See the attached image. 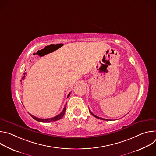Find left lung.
I'll use <instances>...</instances> for the list:
<instances>
[{
	"mask_svg": "<svg viewBox=\"0 0 156 156\" xmlns=\"http://www.w3.org/2000/svg\"><path fill=\"white\" fill-rule=\"evenodd\" d=\"M90 112H91V114L94 117H96V118H97V119H101V120H108V119H103V118H101V117H98V116H96V115H95L94 114H93L91 112V110H90Z\"/></svg>",
	"mask_w": 156,
	"mask_h": 156,
	"instance_id": "1",
	"label": "left lung"
}]
</instances>
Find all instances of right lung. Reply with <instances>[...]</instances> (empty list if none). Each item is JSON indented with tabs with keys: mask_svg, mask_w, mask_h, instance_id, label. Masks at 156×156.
Segmentation results:
<instances>
[{
	"mask_svg": "<svg viewBox=\"0 0 156 156\" xmlns=\"http://www.w3.org/2000/svg\"><path fill=\"white\" fill-rule=\"evenodd\" d=\"M70 93H70L69 94L67 98H69V97L70 96ZM66 105V104H65V107H64V108H63V110L62 111V112H61L60 114L57 115V116H55V117H54L50 118V119H39V118H37V117H35V116H34V115L30 114V113H29V114H30V115H31V117L32 118H33L34 120H36V121H38V122H54V121H56V120H58L61 119L63 117V115H64V114H65V113Z\"/></svg>",
	"mask_w": 156,
	"mask_h": 156,
	"instance_id": "add662e5",
	"label": "right lung"
}]
</instances>
